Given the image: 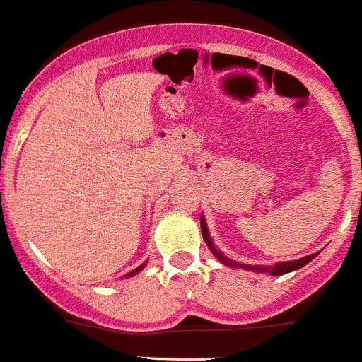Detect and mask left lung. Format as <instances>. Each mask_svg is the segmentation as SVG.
Returning <instances> with one entry per match:
<instances>
[{"label":"left lung","instance_id":"obj_1","mask_svg":"<svg viewBox=\"0 0 362 362\" xmlns=\"http://www.w3.org/2000/svg\"><path fill=\"white\" fill-rule=\"evenodd\" d=\"M201 231H203V238H204V242H206V244H208V247H210V250H211V253H214L215 257H217L218 260L222 262V264L230 265V267H235V269L255 271V273H269V274H273V276H280V274H285V273H291V271L300 269V267H303V265L309 264V262L313 260V258L317 257V253H313V255H309V257L300 258V260L278 262V264H274V265H247V264H240V262L230 260V258H228V257H224V255H222L221 251H218L217 247L214 246V242H211L210 233H208L206 222H204L203 215H201Z\"/></svg>","mask_w":362,"mask_h":362}]
</instances>
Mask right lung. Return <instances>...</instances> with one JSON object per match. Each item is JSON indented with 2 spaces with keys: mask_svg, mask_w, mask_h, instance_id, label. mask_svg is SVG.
<instances>
[{
  "mask_svg": "<svg viewBox=\"0 0 362 362\" xmlns=\"http://www.w3.org/2000/svg\"><path fill=\"white\" fill-rule=\"evenodd\" d=\"M145 265H147V264H141V265H140V267H136V269H134V271H131V273H127V274H125V276H127V278H129V276H134V274H138V273H140V271H141V269H144Z\"/></svg>",
  "mask_w": 362,
  "mask_h": 362,
  "instance_id": "add662e5",
  "label": "right lung"
}]
</instances>
